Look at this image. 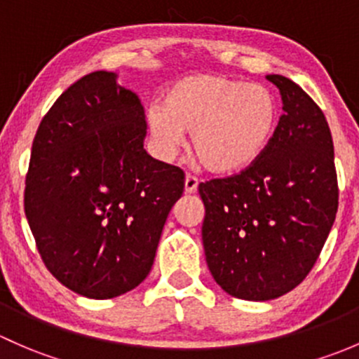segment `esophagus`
<instances>
[{
    "label": "esophagus",
    "mask_w": 359,
    "mask_h": 359,
    "mask_svg": "<svg viewBox=\"0 0 359 359\" xmlns=\"http://www.w3.org/2000/svg\"><path fill=\"white\" fill-rule=\"evenodd\" d=\"M197 187H198V180L195 178L194 175L184 176V191H187V194H194V191H197Z\"/></svg>",
    "instance_id": "1"
}]
</instances>
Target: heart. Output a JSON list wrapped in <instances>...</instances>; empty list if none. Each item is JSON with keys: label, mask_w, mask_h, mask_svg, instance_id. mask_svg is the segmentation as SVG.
Returning a JSON list of instances; mask_svg holds the SVG:
<instances>
[{"label": "heart", "mask_w": 359, "mask_h": 359, "mask_svg": "<svg viewBox=\"0 0 359 359\" xmlns=\"http://www.w3.org/2000/svg\"><path fill=\"white\" fill-rule=\"evenodd\" d=\"M161 157H175L184 133L191 152L216 175L242 171L268 149L278 124V103L262 84L214 74L184 77L147 112Z\"/></svg>", "instance_id": "obj_1"}]
</instances>
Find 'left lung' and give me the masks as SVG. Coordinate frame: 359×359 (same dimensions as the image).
I'll use <instances>...</instances> for the list:
<instances>
[{"label": "left lung", "instance_id": "8db88e82", "mask_svg": "<svg viewBox=\"0 0 359 359\" xmlns=\"http://www.w3.org/2000/svg\"><path fill=\"white\" fill-rule=\"evenodd\" d=\"M283 114L254 164L198 184L210 275L230 295L269 301L308 276L339 207L330 128L316 102L278 74Z\"/></svg>", "mask_w": 359, "mask_h": 359}]
</instances>
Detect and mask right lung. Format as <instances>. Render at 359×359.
<instances>
[{"label":"right lung","mask_w":359,"mask_h":359,"mask_svg":"<svg viewBox=\"0 0 359 359\" xmlns=\"http://www.w3.org/2000/svg\"><path fill=\"white\" fill-rule=\"evenodd\" d=\"M145 110L116 74L69 86L43 117L25 176L24 209L39 256L67 289L112 299L154 264L184 172L143 150Z\"/></svg>","instance_id":"add662e5"}]
</instances>
